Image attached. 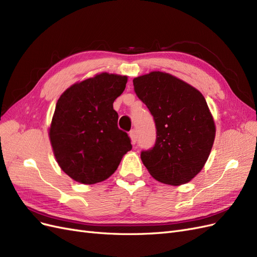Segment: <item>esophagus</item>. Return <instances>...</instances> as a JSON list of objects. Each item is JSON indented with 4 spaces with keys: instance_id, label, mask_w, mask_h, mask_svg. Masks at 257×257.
Returning <instances> with one entry per match:
<instances>
[{
    "instance_id": "1",
    "label": "esophagus",
    "mask_w": 257,
    "mask_h": 257,
    "mask_svg": "<svg viewBox=\"0 0 257 257\" xmlns=\"http://www.w3.org/2000/svg\"><path fill=\"white\" fill-rule=\"evenodd\" d=\"M129 137H130V140H131V143L133 144H136L137 142V139H138V136H137V131L135 129H133L129 133Z\"/></svg>"
}]
</instances>
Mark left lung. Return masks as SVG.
Listing matches in <instances>:
<instances>
[{
  "mask_svg": "<svg viewBox=\"0 0 257 257\" xmlns=\"http://www.w3.org/2000/svg\"><path fill=\"white\" fill-rule=\"evenodd\" d=\"M134 86L157 129L155 146L141 153L143 165L164 184L188 183L202 170L215 139L206 99L192 85L160 71L134 78Z\"/></svg>",
  "mask_w": 257,
  "mask_h": 257,
  "instance_id": "obj_1",
  "label": "left lung"
}]
</instances>
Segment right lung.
<instances>
[{
	"mask_svg": "<svg viewBox=\"0 0 257 257\" xmlns=\"http://www.w3.org/2000/svg\"><path fill=\"white\" fill-rule=\"evenodd\" d=\"M127 80L100 73L72 85L57 101L49 140L58 165L74 181L90 185L106 180L133 149L113 108Z\"/></svg>",
	"mask_w": 257,
	"mask_h": 257,
	"instance_id": "1",
	"label": "right lung"
}]
</instances>
